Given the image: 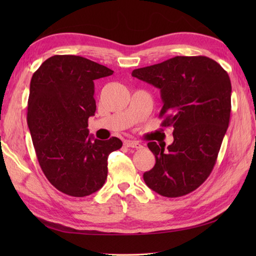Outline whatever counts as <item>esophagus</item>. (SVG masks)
I'll list each match as a JSON object with an SVG mask.
<instances>
[{
  "instance_id": "34e87169",
  "label": "esophagus",
  "mask_w": 256,
  "mask_h": 256,
  "mask_svg": "<svg viewBox=\"0 0 256 256\" xmlns=\"http://www.w3.org/2000/svg\"><path fill=\"white\" fill-rule=\"evenodd\" d=\"M124 145L128 146V148H136V150H140V148H143V145L138 143V142H136V140H125Z\"/></svg>"
}]
</instances>
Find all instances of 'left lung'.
Instances as JSON below:
<instances>
[{
  "label": "left lung",
  "mask_w": 256,
  "mask_h": 256,
  "mask_svg": "<svg viewBox=\"0 0 256 256\" xmlns=\"http://www.w3.org/2000/svg\"><path fill=\"white\" fill-rule=\"evenodd\" d=\"M132 76L160 90L162 126L172 128V145L150 142L155 166L145 184L168 198L194 192L209 177L229 126L231 81L226 70L206 56H176Z\"/></svg>",
  "instance_id": "left-lung-1"
}]
</instances>
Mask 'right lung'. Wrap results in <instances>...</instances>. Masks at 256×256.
Listing matches in <instances>:
<instances>
[{"label": "right lung", "instance_id": "right-lung-1", "mask_svg": "<svg viewBox=\"0 0 256 256\" xmlns=\"http://www.w3.org/2000/svg\"><path fill=\"white\" fill-rule=\"evenodd\" d=\"M113 70L80 56L48 58L30 80L27 124L42 172L54 187L72 197L99 190L108 176V157L122 140L89 135L96 110L94 80Z\"/></svg>", "mask_w": 256, "mask_h": 256}]
</instances>
